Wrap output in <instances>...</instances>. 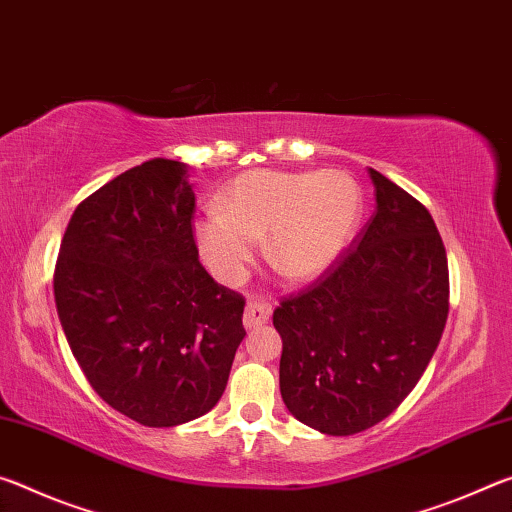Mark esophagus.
I'll list each match as a JSON object with an SVG mask.
<instances>
[{
  "mask_svg": "<svg viewBox=\"0 0 512 512\" xmlns=\"http://www.w3.org/2000/svg\"><path fill=\"white\" fill-rule=\"evenodd\" d=\"M270 317H272V306L267 304V301L254 299V301H249L245 308L242 324H245L247 329H256V326H263L267 320H270Z\"/></svg>",
  "mask_w": 512,
  "mask_h": 512,
  "instance_id": "esophagus-1",
  "label": "esophagus"
}]
</instances>
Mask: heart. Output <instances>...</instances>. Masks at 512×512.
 <instances>
[{"instance_id":"1","label":"heart","mask_w":512,"mask_h":512,"mask_svg":"<svg viewBox=\"0 0 512 512\" xmlns=\"http://www.w3.org/2000/svg\"><path fill=\"white\" fill-rule=\"evenodd\" d=\"M363 192L345 170L247 172L220 197V211L195 224L197 245L217 279L238 283L261 249L292 281L324 274L349 247Z\"/></svg>"}]
</instances>
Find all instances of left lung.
Here are the masks:
<instances>
[{
    "label": "left lung",
    "instance_id": "1",
    "mask_svg": "<svg viewBox=\"0 0 512 512\" xmlns=\"http://www.w3.org/2000/svg\"><path fill=\"white\" fill-rule=\"evenodd\" d=\"M370 179L372 220L272 317L283 404L326 435L385 420L422 379L449 313L447 251L431 213L372 167Z\"/></svg>",
    "mask_w": 512,
    "mask_h": 512
}]
</instances>
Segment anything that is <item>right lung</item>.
Segmentation results:
<instances>
[{"label":"right lung","mask_w":512,"mask_h":512,"mask_svg":"<svg viewBox=\"0 0 512 512\" xmlns=\"http://www.w3.org/2000/svg\"><path fill=\"white\" fill-rule=\"evenodd\" d=\"M192 213L188 165L152 158L81 201L54 270L58 320L92 390L156 429L220 401L245 338V299L201 267Z\"/></svg>","instance_id":"obj_1"}]
</instances>
